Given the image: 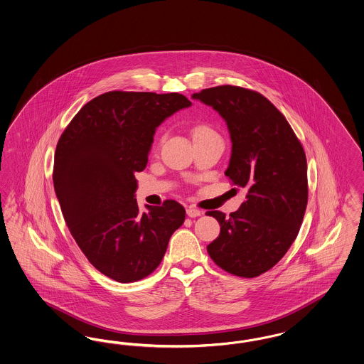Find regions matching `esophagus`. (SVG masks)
Returning a JSON list of instances; mask_svg holds the SVG:
<instances>
[{"mask_svg": "<svg viewBox=\"0 0 364 364\" xmlns=\"http://www.w3.org/2000/svg\"><path fill=\"white\" fill-rule=\"evenodd\" d=\"M202 214H203V211H200V210H198V208H195V207H188V208H187V215L191 217V218L200 217Z\"/></svg>", "mask_w": 364, "mask_h": 364, "instance_id": "34e87169", "label": "esophagus"}]
</instances>
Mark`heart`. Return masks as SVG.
<instances>
[{"label":"heart","instance_id":"obj_1","mask_svg":"<svg viewBox=\"0 0 364 364\" xmlns=\"http://www.w3.org/2000/svg\"><path fill=\"white\" fill-rule=\"evenodd\" d=\"M192 136H193V139H196V138H203V136H218V134L207 124H199L192 129Z\"/></svg>","mask_w":364,"mask_h":364}]
</instances>
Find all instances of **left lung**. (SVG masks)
I'll list each match as a JSON object with an SVG mask.
<instances>
[{"label": "left lung", "instance_id": "8db88e82", "mask_svg": "<svg viewBox=\"0 0 364 364\" xmlns=\"http://www.w3.org/2000/svg\"><path fill=\"white\" fill-rule=\"evenodd\" d=\"M225 119L232 156L225 175L247 199L229 217L207 211L220 233L207 252L235 277L267 272L289 250L299 233L307 204L305 151L289 122L259 92L222 85L193 93Z\"/></svg>", "mask_w": 364, "mask_h": 364}]
</instances>
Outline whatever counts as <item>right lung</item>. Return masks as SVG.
<instances>
[{
	"label": "right lung",
	"mask_w": 364,
	"mask_h": 364,
	"mask_svg": "<svg viewBox=\"0 0 364 364\" xmlns=\"http://www.w3.org/2000/svg\"><path fill=\"white\" fill-rule=\"evenodd\" d=\"M192 102L180 93L107 92L87 102L59 138L53 181L65 222L89 262L120 283L150 275L186 219L176 200L135 199L156 129Z\"/></svg>",
	"instance_id": "1"
}]
</instances>
